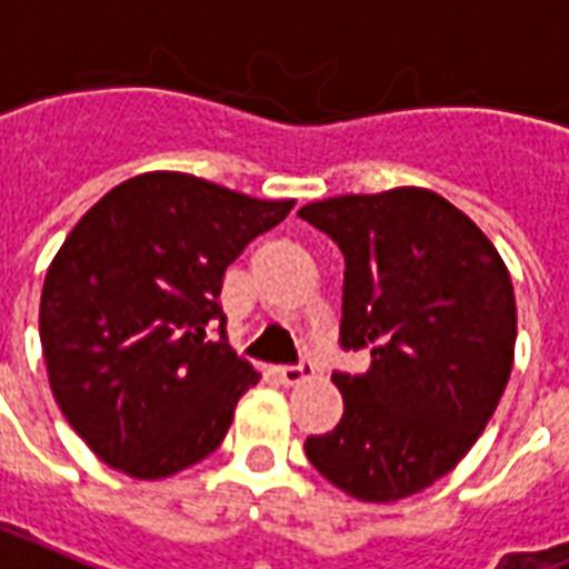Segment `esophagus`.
<instances>
[{
  "mask_svg": "<svg viewBox=\"0 0 569 569\" xmlns=\"http://www.w3.org/2000/svg\"><path fill=\"white\" fill-rule=\"evenodd\" d=\"M313 376V363H298V367H280V381L295 388V385H301Z\"/></svg>",
  "mask_w": 569,
  "mask_h": 569,
  "instance_id": "obj_1",
  "label": "esophagus"
}]
</instances>
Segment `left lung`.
<instances>
[{"label": "left lung", "mask_w": 569, "mask_h": 569, "mask_svg": "<svg viewBox=\"0 0 569 569\" xmlns=\"http://www.w3.org/2000/svg\"><path fill=\"white\" fill-rule=\"evenodd\" d=\"M346 256L342 349L370 370L333 372L340 423L303 441L346 496L390 505L457 468L513 370L510 271L480 227L427 188L310 202L298 211Z\"/></svg>", "instance_id": "1"}]
</instances>
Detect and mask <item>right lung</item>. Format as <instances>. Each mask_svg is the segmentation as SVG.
Here are the masks:
<instances>
[{"label":"right lung","instance_id":"obj_1","mask_svg":"<svg viewBox=\"0 0 569 569\" xmlns=\"http://www.w3.org/2000/svg\"><path fill=\"white\" fill-rule=\"evenodd\" d=\"M295 199L188 172H142L94 202L47 268L41 346L59 409L98 459L137 480L197 466L259 372L208 340L227 268Z\"/></svg>","mask_w":569,"mask_h":569}]
</instances>
